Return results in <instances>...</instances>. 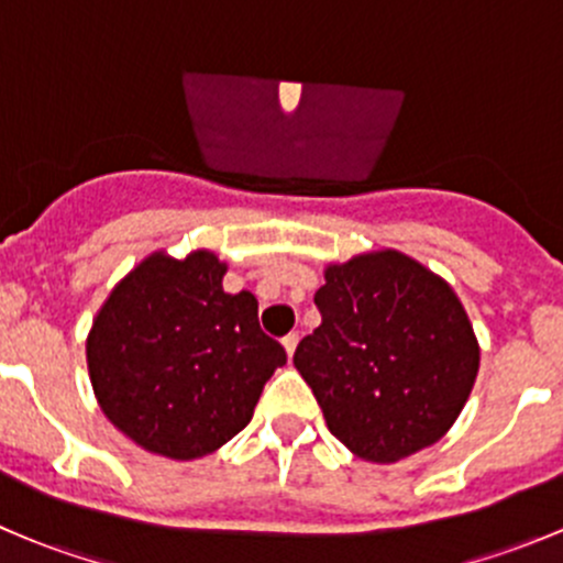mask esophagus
I'll list each match as a JSON object with an SVG mask.
<instances>
[{
    "instance_id": "obj_1",
    "label": "esophagus",
    "mask_w": 563,
    "mask_h": 563,
    "mask_svg": "<svg viewBox=\"0 0 563 563\" xmlns=\"http://www.w3.org/2000/svg\"><path fill=\"white\" fill-rule=\"evenodd\" d=\"M297 343H299V334H286V338H283V349H286L288 360H291L294 351H297Z\"/></svg>"
}]
</instances>
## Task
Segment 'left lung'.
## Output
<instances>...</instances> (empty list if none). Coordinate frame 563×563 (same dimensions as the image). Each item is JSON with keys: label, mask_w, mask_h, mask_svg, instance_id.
Masks as SVG:
<instances>
[{"label": "left lung", "mask_w": 563, "mask_h": 563, "mask_svg": "<svg viewBox=\"0 0 563 563\" xmlns=\"http://www.w3.org/2000/svg\"><path fill=\"white\" fill-rule=\"evenodd\" d=\"M321 327L294 367L327 428L356 457L397 463L444 439L463 411L479 343L450 283L400 250L327 264Z\"/></svg>", "instance_id": "8db88e82"}]
</instances>
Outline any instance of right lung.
Returning a JSON list of instances; mask_svg holds the SVG:
<instances>
[{
  "mask_svg": "<svg viewBox=\"0 0 563 563\" xmlns=\"http://www.w3.org/2000/svg\"><path fill=\"white\" fill-rule=\"evenodd\" d=\"M212 250H155L108 294L87 338V367L108 422L152 455L196 460L253 419L286 365L258 327L250 291L225 294Z\"/></svg>",
  "mask_w": 563,
  "mask_h": 563,
  "instance_id": "add662e5",
  "label": "right lung"
}]
</instances>
